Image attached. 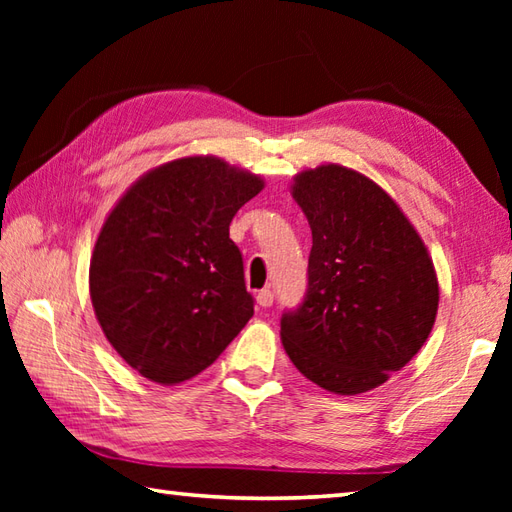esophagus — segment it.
<instances>
[{
  "label": "esophagus",
  "instance_id": "obj_1",
  "mask_svg": "<svg viewBox=\"0 0 512 512\" xmlns=\"http://www.w3.org/2000/svg\"><path fill=\"white\" fill-rule=\"evenodd\" d=\"M273 299H275V295H273V292H270V290H259V292H257V303H259V306H262V308H270V306H273Z\"/></svg>",
  "mask_w": 512,
  "mask_h": 512
}]
</instances>
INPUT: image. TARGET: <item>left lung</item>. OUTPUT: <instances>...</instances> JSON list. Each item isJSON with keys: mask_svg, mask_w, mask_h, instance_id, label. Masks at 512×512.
<instances>
[{"mask_svg": "<svg viewBox=\"0 0 512 512\" xmlns=\"http://www.w3.org/2000/svg\"><path fill=\"white\" fill-rule=\"evenodd\" d=\"M308 217V292L281 317V343L299 372L339 396L387 383L429 339L440 288L418 231L374 180L343 165L295 176Z\"/></svg>", "mask_w": 512, "mask_h": 512, "instance_id": "1", "label": "left lung"}]
</instances>
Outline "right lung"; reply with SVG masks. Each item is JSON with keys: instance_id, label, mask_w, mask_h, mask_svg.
<instances>
[{"instance_id": "right-lung-1", "label": "right lung", "mask_w": 512, "mask_h": 512, "mask_svg": "<svg viewBox=\"0 0 512 512\" xmlns=\"http://www.w3.org/2000/svg\"><path fill=\"white\" fill-rule=\"evenodd\" d=\"M262 189L222 158L187 156L140 176L105 217L90 297L105 339L140 376H198L253 317L228 226Z\"/></svg>"}]
</instances>
